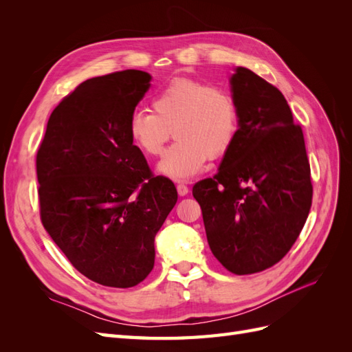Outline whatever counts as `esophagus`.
Returning <instances> with one entry per match:
<instances>
[{
  "label": "esophagus",
  "instance_id": "esophagus-1",
  "mask_svg": "<svg viewBox=\"0 0 352 352\" xmlns=\"http://www.w3.org/2000/svg\"><path fill=\"white\" fill-rule=\"evenodd\" d=\"M176 188H177V194H179L180 197H185V195H188V192H189V188H188L185 184H179Z\"/></svg>",
  "mask_w": 352,
  "mask_h": 352
}]
</instances>
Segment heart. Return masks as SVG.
Instances as JSON below:
<instances>
[{
	"mask_svg": "<svg viewBox=\"0 0 352 352\" xmlns=\"http://www.w3.org/2000/svg\"><path fill=\"white\" fill-rule=\"evenodd\" d=\"M153 113L140 110L129 119V135L140 150L160 157L170 138L177 142L160 163V173L186 180L207 160L225 157L235 144L239 110L230 92L197 79H176L157 92Z\"/></svg>",
	"mask_w": 352,
	"mask_h": 352,
	"instance_id": "b5f03b06",
	"label": "heart"
}]
</instances>
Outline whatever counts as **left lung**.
I'll use <instances>...</instances> for the list:
<instances>
[{
    "label": "left lung",
    "mask_w": 352,
    "mask_h": 352,
    "mask_svg": "<svg viewBox=\"0 0 352 352\" xmlns=\"http://www.w3.org/2000/svg\"><path fill=\"white\" fill-rule=\"evenodd\" d=\"M239 110L235 144L219 172L192 188L211 252L235 274L279 263L311 208L304 135L282 92L250 69L230 78Z\"/></svg>",
    "instance_id": "left-lung-1"
}]
</instances>
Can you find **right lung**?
<instances>
[{
  "label": "right lung",
  "mask_w": 352,
  "mask_h": 352,
  "mask_svg": "<svg viewBox=\"0 0 352 352\" xmlns=\"http://www.w3.org/2000/svg\"><path fill=\"white\" fill-rule=\"evenodd\" d=\"M150 80L123 70L82 82L51 113L36 154L42 225L74 269L110 287L151 273L154 238L177 201L127 126Z\"/></svg>",
  "instance_id": "add662e5"
}]
</instances>
